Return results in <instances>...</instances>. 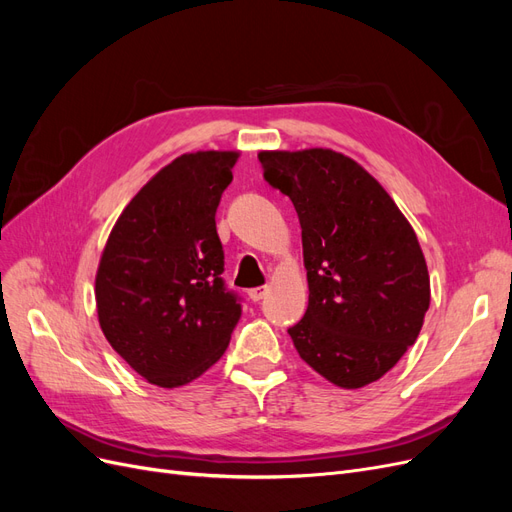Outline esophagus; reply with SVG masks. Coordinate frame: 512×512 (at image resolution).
Here are the masks:
<instances>
[{
	"mask_svg": "<svg viewBox=\"0 0 512 512\" xmlns=\"http://www.w3.org/2000/svg\"><path fill=\"white\" fill-rule=\"evenodd\" d=\"M267 292H269L267 286H260V288H252L250 292H247V297H250L254 303H258L260 299H265Z\"/></svg>",
	"mask_w": 512,
	"mask_h": 512,
	"instance_id": "obj_1",
	"label": "esophagus"
}]
</instances>
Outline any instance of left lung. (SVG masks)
<instances>
[{
	"instance_id": "1",
	"label": "left lung",
	"mask_w": 512,
	"mask_h": 512,
	"mask_svg": "<svg viewBox=\"0 0 512 512\" xmlns=\"http://www.w3.org/2000/svg\"><path fill=\"white\" fill-rule=\"evenodd\" d=\"M265 179L299 215L309 303L288 329L301 359L363 389L416 342L431 301L416 232L367 170L333 149L260 151Z\"/></svg>"
}]
</instances>
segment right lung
Listing matches in <instances>:
<instances>
[{"label": "right lung", "instance_id": "obj_1", "mask_svg": "<svg viewBox=\"0 0 512 512\" xmlns=\"http://www.w3.org/2000/svg\"><path fill=\"white\" fill-rule=\"evenodd\" d=\"M239 151L183 153L153 175L117 218L96 271L98 322L136 374L162 389L222 359L241 305L222 282L215 230Z\"/></svg>", "mask_w": 512, "mask_h": 512}]
</instances>
